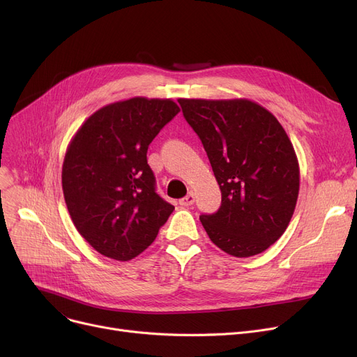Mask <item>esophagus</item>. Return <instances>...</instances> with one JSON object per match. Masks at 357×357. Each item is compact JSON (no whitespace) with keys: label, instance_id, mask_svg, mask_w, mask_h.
Wrapping results in <instances>:
<instances>
[{"label":"esophagus","instance_id":"34e87169","mask_svg":"<svg viewBox=\"0 0 357 357\" xmlns=\"http://www.w3.org/2000/svg\"><path fill=\"white\" fill-rule=\"evenodd\" d=\"M194 201H195V195H194V192H188V195H186L185 198H182L181 201H179V204L182 205V207H190V205H192L194 204Z\"/></svg>","mask_w":357,"mask_h":357}]
</instances>
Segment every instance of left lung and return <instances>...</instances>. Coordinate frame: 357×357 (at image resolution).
<instances>
[{
  "mask_svg": "<svg viewBox=\"0 0 357 357\" xmlns=\"http://www.w3.org/2000/svg\"><path fill=\"white\" fill-rule=\"evenodd\" d=\"M178 102L221 190L220 210L199 217L205 231L234 257L265 252L285 233L299 192L298 158L287 131L252 100Z\"/></svg>",
  "mask_w": 357,
  "mask_h": 357,
  "instance_id": "1",
  "label": "left lung"
}]
</instances>
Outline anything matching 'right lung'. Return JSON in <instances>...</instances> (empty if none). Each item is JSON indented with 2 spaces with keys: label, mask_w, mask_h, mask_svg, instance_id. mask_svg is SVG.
Here are the masks:
<instances>
[{
  "label": "right lung",
  "mask_w": 357,
  "mask_h": 357,
  "mask_svg": "<svg viewBox=\"0 0 357 357\" xmlns=\"http://www.w3.org/2000/svg\"><path fill=\"white\" fill-rule=\"evenodd\" d=\"M178 112L169 98L135 97L97 109L72 137L62 166L65 202L79 234L102 256H139L175 210L155 192L146 153Z\"/></svg>",
  "instance_id": "add662e5"
}]
</instances>
